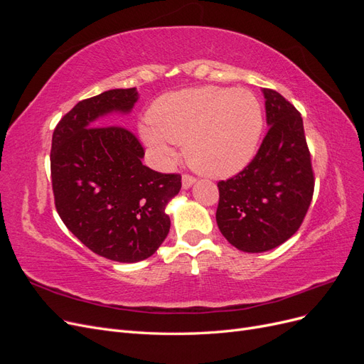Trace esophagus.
I'll list each match as a JSON object with an SVG mask.
<instances>
[{
  "label": "esophagus",
  "mask_w": 364,
  "mask_h": 364,
  "mask_svg": "<svg viewBox=\"0 0 364 364\" xmlns=\"http://www.w3.org/2000/svg\"><path fill=\"white\" fill-rule=\"evenodd\" d=\"M196 181H197V179L194 178V176H191V174H183V176H182V186H183L185 190H188L193 183H196Z\"/></svg>",
  "instance_id": "1"
}]
</instances>
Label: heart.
<instances>
[{"label": "heart", "mask_w": 364, "mask_h": 364, "mask_svg": "<svg viewBox=\"0 0 364 364\" xmlns=\"http://www.w3.org/2000/svg\"><path fill=\"white\" fill-rule=\"evenodd\" d=\"M142 136L164 156L167 142L185 144L191 167L211 178H226L245 168L258 147L262 111L247 90L205 86L161 97L151 106Z\"/></svg>", "instance_id": "heart-1"}]
</instances>
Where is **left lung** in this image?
Listing matches in <instances>:
<instances>
[{"label": "left lung", "mask_w": 364, "mask_h": 364, "mask_svg": "<svg viewBox=\"0 0 364 364\" xmlns=\"http://www.w3.org/2000/svg\"><path fill=\"white\" fill-rule=\"evenodd\" d=\"M269 130L246 167L220 181L217 225L234 247L258 253L282 245L301 228L314 193V171L299 111L262 90Z\"/></svg>", "instance_id": "obj_1"}]
</instances>
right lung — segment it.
Wrapping results in <instances>:
<instances>
[{
	"label": "right lung",
	"mask_w": 364,
	"mask_h": 364,
	"mask_svg": "<svg viewBox=\"0 0 364 364\" xmlns=\"http://www.w3.org/2000/svg\"><path fill=\"white\" fill-rule=\"evenodd\" d=\"M135 87L111 90L77 103L53 132L54 205L71 232L94 253L118 262L142 261L170 230L165 206L179 193L181 174L142 165L144 147L126 127L97 118L127 114Z\"/></svg>",
	"instance_id": "1"
}]
</instances>
